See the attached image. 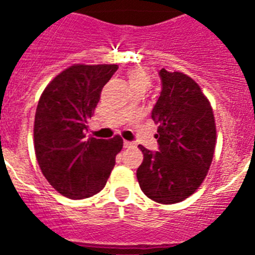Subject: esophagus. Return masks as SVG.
<instances>
[{
    "instance_id": "34e87169",
    "label": "esophagus",
    "mask_w": 255,
    "mask_h": 255,
    "mask_svg": "<svg viewBox=\"0 0 255 255\" xmlns=\"http://www.w3.org/2000/svg\"><path fill=\"white\" fill-rule=\"evenodd\" d=\"M132 145H134V144H132L131 141H128V140L124 141V147H125V148H131Z\"/></svg>"
}]
</instances>
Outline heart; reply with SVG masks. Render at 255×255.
I'll return each mask as SVG.
<instances>
[{
	"label": "heart",
	"instance_id": "obj_1",
	"mask_svg": "<svg viewBox=\"0 0 255 255\" xmlns=\"http://www.w3.org/2000/svg\"><path fill=\"white\" fill-rule=\"evenodd\" d=\"M126 79H128V83H129L132 92H145L148 88H149L150 82H152L149 71L143 69V67H134V69L129 70V71L126 73Z\"/></svg>",
	"mask_w": 255,
	"mask_h": 255
}]
</instances>
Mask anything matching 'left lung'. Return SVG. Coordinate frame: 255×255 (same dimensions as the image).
<instances>
[{"mask_svg":"<svg viewBox=\"0 0 255 255\" xmlns=\"http://www.w3.org/2000/svg\"><path fill=\"white\" fill-rule=\"evenodd\" d=\"M162 91L152 110L158 124V152L139 145L144 159L136 171L143 193L157 203L190 197L203 182L213 159L216 124L211 103L185 74L159 70Z\"/></svg>","mask_w":255,"mask_h":255,"instance_id":"1","label":"left lung"}]
</instances>
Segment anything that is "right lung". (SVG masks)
Listing matches in <instances>:
<instances>
[{
  "mask_svg": "<svg viewBox=\"0 0 255 255\" xmlns=\"http://www.w3.org/2000/svg\"><path fill=\"white\" fill-rule=\"evenodd\" d=\"M117 65H74L46 87L35 111L37 161L56 190L84 199L105 188L123 139H87L88 120Z\"/></svg>",
  "mask_w": 255,
  "mask_h": 255,
  "instance_id": "1",
  "label": "right lung"
}]
</instances>
